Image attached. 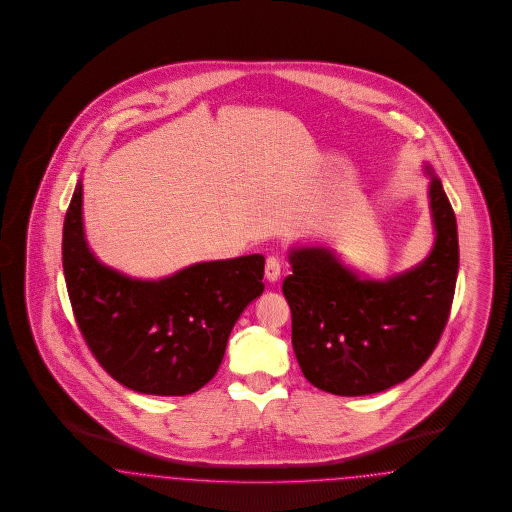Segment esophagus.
Instances as JSON below:
<instances>
[{
	"label": "esophagus",
	"instance_id": "esophagus-1",
	"mask_svg": "<svg viewBox=\"0 0 512 512\" xmlns=\"http://www.w3.org/2000/svg\"><path fill=\"white\" fill-rule=\"evenodd\" d=\"M282 274V263L278 257H268L265 265V278L270 284H276Z\"/></svg>",
	"mask_w": 512,
	"mask_h": 512
}]
</instances>
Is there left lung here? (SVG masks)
I'll use <instances>...</instances> for the list:
<instances>
[{
	"instance_id": "obj_1",
	"label": "left lung",
	"mask_w": 512,
	"mask_h": 512,
	"mask_svg": "<svg viewBox=\"0 0 512 512\" xmlns=\"http://www.w3.org/2000/svg\"><path fill=\"white\" fill-rule=\"evenodd\" d=\"M430 175L436 240L429 257L385 282L360 280L326 247L289 251L282 291L291 343L308 383L337 396L390 389L429 360L450 318L459 242L450 200Z\"/></svg>"
}]
</instances>
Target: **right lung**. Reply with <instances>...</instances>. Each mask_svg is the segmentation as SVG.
Returning a JSON list of instances; mask_svg holds the SVG:
<instances>
[{"mask_svg":"<svg viewBox=\"0 0 512 512\" xmlns=\"http://www.w3.org/2000/svg\"><path fill=\"white\" fill-rule=\"evenodd\" d=\"M82 181L62 228V268L72 310L97 362L123 387L184 396L209 383L244 308L263 289L265 257L188 266L135 280L104 266L85 242Z\"/></svg>","mask_w":512,"mask_h":512,"instance_id":"right-lung-1","label":"right lung"}]
</instances>
